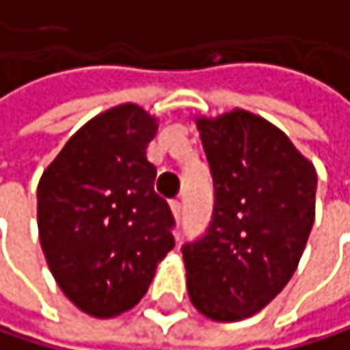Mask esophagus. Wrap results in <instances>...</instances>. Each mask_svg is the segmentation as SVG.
Masks as SVG:
<instances>
[{"label": "esophagus", "mask_w": 350, "mask_h": 350, "mask_svg": "<svg viewBox=\"0 0 350 350\" xmlns=\"http://www.w3.org/2000/svg\"><path fill=\"white\" fill-rule=\"evenodd\" d=\"M170 206H172V213H174L176 219H180L182 217V202L174 198V200H170Z\"/></svg>", "instance_id": "1"}]
</instances>
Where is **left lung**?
I'll return each instance as SVG.
<instances>
[{"mask_svg":"<svg viewBox=\"0 0 350 350\" xmlns=\"http://www.w3.org/2000/svg\"><path fill=\"white\" fill-rule=\"evenodd\" d=\"M215 204L182 245L194 308L219 322L259 312L290 282L314 225L316 170L292 142L247 111L198 119Z\"/></svg>","mask_w":350,"mask_h":350,"instance_id":"left-lung-1","label":"left lung"}]
</instances>
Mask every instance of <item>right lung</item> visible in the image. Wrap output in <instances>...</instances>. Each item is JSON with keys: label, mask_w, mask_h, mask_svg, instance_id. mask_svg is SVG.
<instances>
[{"label": "right lung", "mask_w": 350, "mask_h": 350, "mask_svg": "<svg viewBox=\"0 0 350 350\" xmlns=\"http://www.w3.org/2000/svg\"><path fill=\"white\" fill-rule=\"evenodd\" d=\"M158 123L121 105L77 131L38 184V229L66 298L97 318L133 308L174 247V215L146 150Z\"/></svg>", "instance_id": "right-lung-1"}]
</instances>
